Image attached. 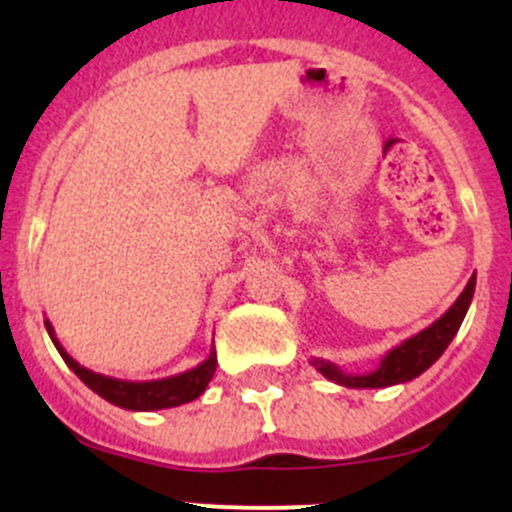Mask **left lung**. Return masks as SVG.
Here are the masks:
<instances>
[{
  "label": "left lung",
  "instance_id": "left-lung-1",
  "mask_svg": "<svg viewBox=\"0 0 512 512\" xmlns=\"http://www.w3.org/2000/svg\"><path fill=\"white\" fill-rule=\"evenodd\" d=\"M473 292H476V275L468 280L461 297L451 304V309H448L441 319H436L431 327H426L423 332H418L416 337L406 339L399 347L391 349V352L381 359V364L376 366L374 371H369V374H344L337 364L324 359H312V366H317V371L324 379L334 381V384L349 386V389H384V386L404 384V381L416 379V376H421L438 356L446 352L451 339L456 337V332L461 329L463 317H466L468 307H471Z\"/></svg>",
  "mask_w": 512,
  "mask_h": 512
}]
</instances>
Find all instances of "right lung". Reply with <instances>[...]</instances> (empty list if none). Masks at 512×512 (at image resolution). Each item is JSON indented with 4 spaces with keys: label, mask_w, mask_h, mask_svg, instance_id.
Listing matches in <instances>:
<instances>
[{
    "label": "right lung",
    "mask_w": 512,
    "mask_h": 512,
    "mask_svg": "<svg viewBox=\"0 0 512 512\" xmlns=\"http://www.w3.org/2000/svg\"><path fill=\"white\" fill-rule=\"evenodd\" d=\"M44 327L49 332L51 342H54L56 352L61 354V359L69 364V369L89 386L91 391H96L101 399H106L108 404L121 406L128 411H158V409H173V406L188 404L195 401L205 389H208L210 379L215 374V366H218V354L215 347L210 349V356L198 364L195 369L183 371V374L165 376V379H153V381H126V379H113V376L96 374V371L81 366L74 356H69L64 347L56 339L54 327H51L49 319H44Z\"/></svg>",
    "instance_id": "right-lung-1"
}]
</instances>
